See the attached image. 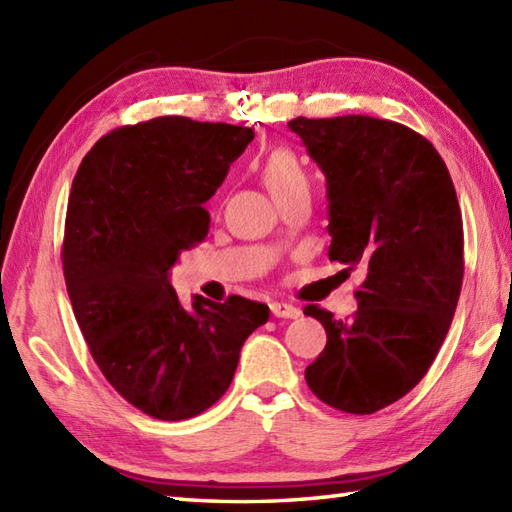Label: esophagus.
<instances>
[{
  "instance_id": "34e87169",
  "label": "esophagus",
  "mask_w": 512,
  "mask_h": 512,
  "mask_svg": "<svg viewBox=\"0 0 512 512\" xmlns=\"http://www.w3.org/2000/svg\"><path fill=\"white\" fill-rule=\"evenodd\" d=\"M270 312H273L277 319H297V317H301V310L297 306H290V303H284V301L270 303Z\"/></svg>"
}]
</instances>
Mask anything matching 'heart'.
<instances>
[{"mask_svg":"<svg viewBox=\"0 0 512 512\" xmlns=\"http://www.w3.org/2000/svg\"><path fill=\"white\" fill-rule=\"evenodd\" d=\"M262 178L275 200L284 198V195L295 191L301 184H308L306 171H303L299 158L290 149H277L266 158Z\"/></svg>","mask_w":512,"mask_h":512,"instance_id":"heart-1","label":"heart"}]
</instances>
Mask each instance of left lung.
I'll return each mask as SVG.
<instances>
[{"mask_svg": "<svg viewBox=\"0 0 512 512\" xmlns=\"http://www.w3.org/2000/svg\"><path fill=\"white\" fill-rule=\"evenodd\" d=\"M288 127L328 180V255L365 270L350 321L319 306L325 350L306 367L314 396L374 413L427 374L447 336L464 277L458 195L427 138L380 118L299 116Z\"/></svg>", "mask_w": 512, "mask_h": 512, "instance_id": "left-lung-1", "label": "left lung"}]
</instances>
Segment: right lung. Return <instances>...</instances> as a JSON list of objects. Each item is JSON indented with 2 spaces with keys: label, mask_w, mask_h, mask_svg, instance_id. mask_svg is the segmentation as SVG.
<instances>
[{
  "label": "right lung",
  "mask_w": 512,
  "mask_h": 512,
  "mask_svg": "<svg viewBox=\"0 0 512 512\" xmlns=\"http://www.w3.org/2000/svg\"><path fill=\"white\" fill-rule=\"evenodd\" d=\"M255 138L250 127L160 116L103 136L76 171L63 275L90 354L147 416L187 420L224 396L268 306L200 295L184 308L169 281L209 233L204 202Z\"/></svg>",
  "instance_id": "add662e5"
}]
</instances>
